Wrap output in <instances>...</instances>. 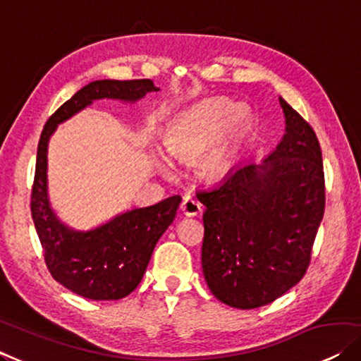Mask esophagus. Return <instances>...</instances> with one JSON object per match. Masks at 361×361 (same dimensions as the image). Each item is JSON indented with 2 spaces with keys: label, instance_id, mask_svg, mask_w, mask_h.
<instances>
[{
  "label": "esophagus",
  "instance_id": "esophagus-1",
  "mask_svg": "<svg viewBox=\"0 0 361 361\" xmlns=\"http://www.w3.org/2000/svg\"><path fill=\"white\" fill-rule=\"evenodd\" d=\"M180 210L187 216H195L202 212V203L198 202L195 197L187 195V197H184V200H182V203H180Z\"/></svg>",
  "mask_w": 361,
  "mask_h": 361
}]
</instances>
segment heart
<instances>
[{
  "label": "heart",
  "mask_w": 361,
  "mask_h": 361,
  "mask_svg": "<svg viewBox=\"0 0 361 361\" xmlns=\"http://www.w3.org/2000/svg\"><path fill=\"white\" fill-rule=\"evenodd\" d=\"M245 123L243 109L223 99L207 101L187 111L166 135V148L176 158L198 159V172L207 179L226 176L233 166L234 142Z\"/></svg>",
  "instance_id": "b5f03b06"
}]
</instances>
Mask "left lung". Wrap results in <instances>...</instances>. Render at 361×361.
<instances>
[{
	"instance_id": "left-lung-1",
	"label": "left lung",
	"mask_w": 361,
	"mask_h": 361,
	"mask_svg": "<svg viewBox=\"0 0 361 361\" xmlns=\"http://www.w3.org/2000/svg\"><path fill=\"white\" fill-rule=\"evenodd\" d=\"M286 133L262 164H243L197 192L203 213L202 269L224 305L254 310L305 276L326 208L321 145L314 130L280 99Z\"/></svg>"
}]
</instances>
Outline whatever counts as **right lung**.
Wrapping results in <instances>:
<instances>
[{"label": "right lung", "mask_w": 361, "mask_h": 361, "mask_svg": "<svg viewBox=\"0 0 361 361\" xmlns=\"http://www.w3.org/2000/svg\"><path fill=\"white\" fill-rule=\"evenodd\" d=\"M158 91L151 80H102L82 87L47 120L42 130L30 213L50 275L73 293L94 301L120 300L140 285L163 233L174 221L180 195L153 207L122 213L91 231H73L56 219L47 197V146L56 125L75 116L96 99L138 101Z\"/></svg>", "instance_id": "add662e5"}]
</instances>
